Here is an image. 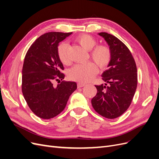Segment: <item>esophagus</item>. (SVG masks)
I'll return each mask as SVG.
<instances>
[{"instance_id": "obj_1", "label": "esophagus", "mask_w": 159, "mask_h": 159, "mask_svg": "<svg viewBox=\"0 0 159 159\" xmlns=\"http://www.w3.org/2000/svg\"><path fill=\"white\" fill-rule=\"evenodd\" d=\"M85 85V84H83V83H78V88H82V87H84Z\"/></svg>"}]
</instances>
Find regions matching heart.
I'll return each mask as SVG.
<instances>
[{"label": "heart", "mask_w": 159, "mask_h": 159, "mask_svg": "<svg viewBox=\"0 0 159 159\" xmlns=\"http://www.w3.org/2000/svg\"><path fill=\"white\" fill-rule=\"evenodd\" d=\"M75 42L86 50H89L91 58L101 69H104L109 65L112 58L111 50L107 45L97 44L95 38L86 34H81L75 38ZM57 56L64 65H70L71 60L69 56L68 46L61 43L57 48ZM97 72V67L89 61L83 65L74 66L68 73L69 78L79 82H88L93 79Z\"/></svg>", "instance_id": "1"}]
</instances>
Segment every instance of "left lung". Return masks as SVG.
<instances>
[{
    "instance_id": "1",
    "label": "left lung",
    "mask_w": 159,
    "mask_h": 159,
    "mask_svg": "<svg viewBox=\"0 0 159 159\" xmlns=\"http://www.w3.org/2000/svg\"><path fill=\"white\" fill-rule=\"evenodd\" d=\"M112 52L109 69L102 74L104 84L95 85L98 92L91 99L95 111L107 119L117 118L131 105L137 86L135 61L126 45L117 37L100 32Z\"/></svg>"
}]
</instances>
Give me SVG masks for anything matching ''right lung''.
<instances>
[{
  "label": "right lung",
  "instance_id": "obj_1",
  "mask_svg": "<svg viewBox=\"0 0 159 159\" xmlns=\"http://www.w3.org/2000/svg\"><path fill=\"white\" fill-rule=\"evenodd\" d=\"M70 34L71 32L45 33L26 52L22 71V91L28 107L40 118L49 119L59 115L77 89L74 81L63 80L64 68L57 56L59 42ZM55 80L59 83L56 86L52 84Z\"/></svg>",
  "mask_w": 159,
  "mask_h": 159
}]
</instances>
